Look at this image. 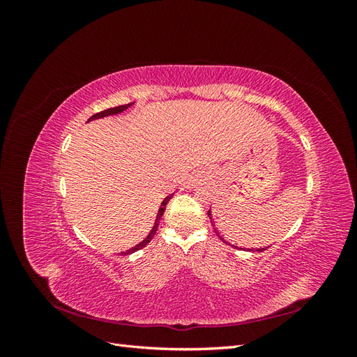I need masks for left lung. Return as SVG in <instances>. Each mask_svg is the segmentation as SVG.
<instances>
[{"instance_id": "left-lung-1", "label": "left lung", "mask_w": 357, "mask_h": 357, "mask_svg": "<svg viewBox=\"0 0 357 357\" xmlns=\"http://www.w3.org/2000/svg\"><path fill=\"white\" fill-rule=\"evenodd\" d=\"M207 214H208V218L211 219V211H210V210H208V213H207ZM214 232H215V235H218V236H219V238H220V241L226 243V241H225V240L222 238V236L219 235V232H218V231H215V229H214ZM264 250H266V248H256V252H264Z\"/></svg>"}]
</instances>
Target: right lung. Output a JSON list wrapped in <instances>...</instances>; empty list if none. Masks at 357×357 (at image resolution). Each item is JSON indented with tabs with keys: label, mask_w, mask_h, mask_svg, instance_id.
<instances>
[{
	"label": "right lung",
	"mask_w": 357,
	"mask_h": 357,
	"mask_svg": "<svg viewBox=\"0 0 357 357\" xmlns=\"http://www.w3.org/2000/svg\"><path fill=\"white\" fill-rule=\"evenodd\" d=\"M132 105V102L131 104H125V105H119V107H113V109H107V110H104V112H100V113H96V114H93L89 121H93V119H101V117H105V116H113V114H119V113H122L123 110H126L128 107H131ZM172 198V195H168L164 201H162V205H160V208H159V211H158V215H156V220H155V225H153V229L149 232V235L146 236V238L139 243V244H137L135 247H132V248H129L128 252H123L122 255H129V253H134V252H137V250H139V248H143V247H146L150 241H152V238L155 236V234H156V231H158V226H159V220H160V218H162V214H164V211H165V205L168 204V201Z\"/></svg>",
	"instance_id": "add662e5"
}]
</instances>
